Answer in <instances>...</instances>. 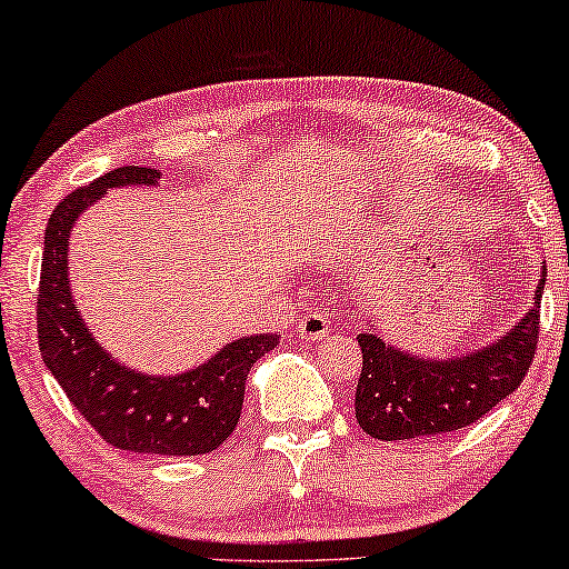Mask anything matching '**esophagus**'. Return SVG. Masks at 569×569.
Here are the masks:
<instances>
[{
  "label": "esophagus",
  "instance_id": "esophagus-1",
  "mask_svg": "<svg viewBox=\"0 0 569 569\" xmlns=\"http://www.w3.org/2000/svg\"><path fill=\"white\" fill-rule=\"evenodd\" d=\"M298 329L306 339H311V342H319V339L329 335V319L319 311H308L306 316H300Z\"/></svg>",
  "mask_w": 569,
  "mask_h": 569
}]
</instances>
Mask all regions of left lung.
Listing matches in <instances>:
<instances>
[{"label": "left lung", "mask_w": 569, "mask_h": 569, "mask_svg": "<svg viewBox=\"0 0 569 569\" xmlns=\"http://www.w3.org/2000/svg\"><path fill=\"white\" fill-rule=\"evenodd\" d=\"M510 335L489 348L452 360H423L360 335L363 368L356 389V418L373 439H431L465 429L507 400L530 371L541 331V292Z\"/></svg>", "instance_id": "8db88e82"}]
</instances>
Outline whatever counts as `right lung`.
Returning <instances> with one entry per match:
<instances>
[{"label":"right lung","instance_id":"right-lung-1","mask_svg":"<svg viewBox=\"0 0 569 569\" xmlns=\"http://www.w3.org/2000/svg\"><path fill=\"white\" fill-rule=\"evenodd\" d=\"M159 172L120 167L72 190L49 217L43 234L36 327L51 376L91 429L112 447L146 455H206L238 429L246 379L277 335L230 342L209 363L180 376L136 373L112 360L88 335L68 284V238L80 211L117 186H153Z\"/></svg>","mask_w":569,"mask_h":569}]
</instances>
